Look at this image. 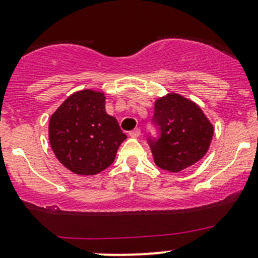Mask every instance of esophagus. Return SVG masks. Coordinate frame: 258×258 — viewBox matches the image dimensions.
<instances>
[{
	"label": "esophagus",
	"instance_id": "1",
	"mask_svg": "<svg viewBox=\"0 0 258 258\" xmlns=\"http://www.w3.org/2000/svg\"><path fill=\"white\" fill-rule=\"evenodd\" d=\"M129 136H131L132 138H138V137L141 136V129L136 127V129H133L132 132H129Z\"/></svg>",
	"mask_w": 258,
	"mask_h": 258
}]
</instances>
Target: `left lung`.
<instances>
[{
	"instance_id": "left-lung-1",
	"label": "left lung",
	"mask_w": 258,
	"mask_h": 258,
	"mask_svg": "<svg viewBox=\"0 0 258 258\" xmlns=\"http://www.w3.org/2000/svg\"><path fill=\"white\" fill-rule=\"evenodd\" d=\"M153 122L159 136L148 143L154 163L162 170L180 172L207 154L214 129L191 100L178 94L161 97L154 102Z\"/></svg>"
}]
</instances>
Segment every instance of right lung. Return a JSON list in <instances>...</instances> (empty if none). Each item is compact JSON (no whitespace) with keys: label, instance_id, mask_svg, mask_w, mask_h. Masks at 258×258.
Masks as SVG:
<instances>
[{"label":"right lung","instance_id":"add662e5","mask_svg":"<svg viewBox=\"0 0 258 258\" xmlns=\"http://www.w3.org/2000/svg\"><path fill=\"white\" fill-rule=\"evenodd\" d=\"M125 139L117 120L105 111V95L100 91L75 92L49 120L51 149L76 175L92 176L106 170Z\"/></svg>","mask_w":258,"mask_h":258}]
</instances>
